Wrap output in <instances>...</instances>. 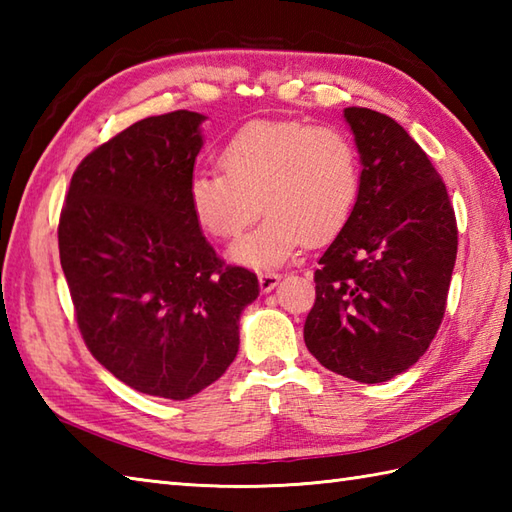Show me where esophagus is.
<instances>
[{
	"instance_id": "1",
	"label": "esophagus",
	"mask_w": 512,
	"mask_h": 512,
	"mask_svg": "<svg viewBox=\"0 0 512 512\" xmlns=\"http://www.w3.org/2000/svg\"><path fill=\"white\" fill-rule=\"evenodd\" d=\"M279 281H281V275L273 273V270H264V273H259V288H262V292L275 290L279 286Z\"/></svg>"
}]
</instances>
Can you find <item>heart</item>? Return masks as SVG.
<instances>
[{
	"label": "heart",
	"instance_id": "b5f03b06",
	"mask_svg": "<svg viewBox=\"0 0 512 512\" xmlns=\"http://www.w3.org/2000/svg\"><path fill=\"white\" fill-rule=\"evenodd\" d=\"M220 171H198L189 182V206L206 235L228 242L259 213L255 233L231 248L250 268L284 264L303 244L339 235L361 193V154L339 127L297 121H259L224 145Z\"/></svg>",
	"mask_w": 512,
	"mask_h": 512
}]
</instances>
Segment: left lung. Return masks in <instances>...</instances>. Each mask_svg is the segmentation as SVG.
<instances>
[{
    "instance_id": "1",
    "label": "left lung",
    "mask_w": 512,
    "mask_h": 512,
    "mask_svg": "<svg viewBox=\"0 0 512 512\" xmlns=\"http://www.w3.org/2000/svg\"><path fill=\"white\" fill-rule=\"evenodd\" d=\"M343 114L361 154V193L319 259L303 341L330 372L374 385L418 363L436 339L458 224L440 173L394 118L367 107Z\"/></svg>"
}]
</instances>
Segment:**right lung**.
Wrapping results in <instances>:
<instances>
[{
	"mask_svg": "<svg viewBox=\"0 0 512 512\" xmlns=\"http://www.w3.org/2000/svg\"><path fill=\"white\" fill-rule=\"evenodd\" d=\"M198 112L149 116L96 147L70 180L59 255L85 345L147 396L184 400L239 347L257 275L226 266L189 206Z\"/></svg>",
	"mask_w": 512,
	"mask_h": 512,
	"instance_id": "obj_1",
	"label": "right lung"
}]
</instances>
